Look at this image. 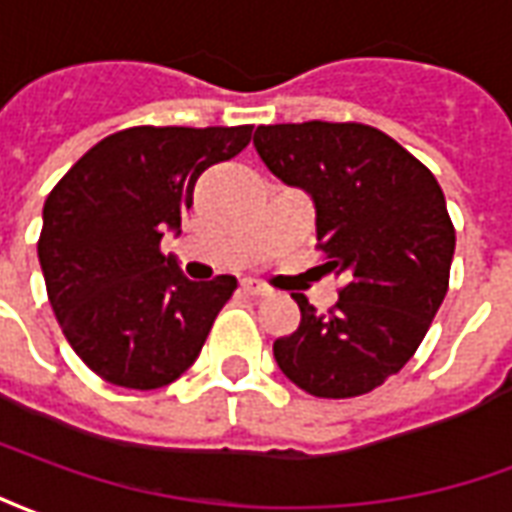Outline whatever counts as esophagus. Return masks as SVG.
Returning <instances> with one entry per match:
<instances>
[{
	"label": "esophagus",
	"instance_id": "obj_1",
	"mask_svg": "<svg viewBox=\"0 0 512 512\" xmlns=\"http://www.w3.org/2000/svg\"><path fill=\"white\" fill-rule=\"evenodd\" d=\"M241 288H244V293H249V296H268V293H271V288L263 285V282H257V279H244Z\"/></svg>",
	"mask_w": 512,
	"mask_h": 512
}]
</instances>
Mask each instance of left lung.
I'll use <instances>...</instances> for the list:
<instances>
[{
	"label": "left lung",
	"mask_w": 512,
	"mask_h": 512,
	"mask_svg": "<svg viewBox=\"0 0 512 512\" xmlns=\"http://www.w3.org/2000/svg\"><path fill=\"white\" fill-rule=\"evenodd\" d=\"M266 167L312 194L318 244L340 299L274 343L279 370L315 397H359L403 370L450 288L455 252L444 191L419 158L365 123L257 126Z\"/></svg>",
	"instance_id": "1"
}]
</instances>
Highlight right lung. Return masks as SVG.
Segmentation results:
<instances>
[{
	"instance_id": "1",
	"label": "right lung",
	"mask_w": 512,
	"mask_h": 512,
	"mask_svg": "<svg viewBox=\"0 0 512 512\" xmlns=\"http://www.w3.org/2000/svg\"><path fill=\"white\" fill-rule=\"evenodd\" d=\"M255 126H134L73 164L43 205L38 257L65 340L95 376L158 389L200 356L238 279L191 282L161 252L202 172L235 158Z\"/></svg>"
}]
</instances>
